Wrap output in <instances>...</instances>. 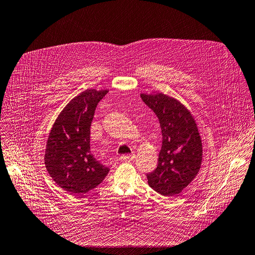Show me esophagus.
<instances>
[{"mask_svg":"<svg viewBox=\"0 0 255 255\" xmlns=\"http://www.w3.org/2000/svg\"><path fill=\"white\" fill-rule=\"evenodd\" d=\"M136 158V155L134 153H132L130 155H122L121 160L122 161H132Z\"/></svg>","mask_w":255,"mask_h":255,"instance_id":"1","label":"esophagus"}]
</instances>
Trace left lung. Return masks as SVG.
I'll list each match as a JSON object with an SVG mask.
<instances>
[{"label": "left lung", "instance_id": "8db88e82", "mask_svg": "<svg viewBox=\"0 0 255 255\" xmlns=\"http://www.w3.org/2000/svg\"><path fill=\"white\" fill-rule=\"evenodd\" d=\"M140 98L157 116L162 133L157 168L147 175L148 183L162 196H177L201 168L203 147L196 120L190 109L171 96L140 94Z\"/></svg>", "mask_w": 255, "mask_h": 255}]
</instances>
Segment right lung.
<instances>
[{
  "instance_id": "add662e5",
  "label": "right lung",
  "mask_w": 255,
  "mask_h": 255,
  "mask_svg": "<svg viewBox=\"0 0 255 255\" xmlns=\"http://www.w3.org/2000/svg\"><path fill=\"white\" fill-rule=\"evenodd\" d=\"M108 90H86L61 110L48 136L46 169L70 195H82L100 184L109 169L91 153V124L99 101Z\"/></svg>"
}]
</instances>
